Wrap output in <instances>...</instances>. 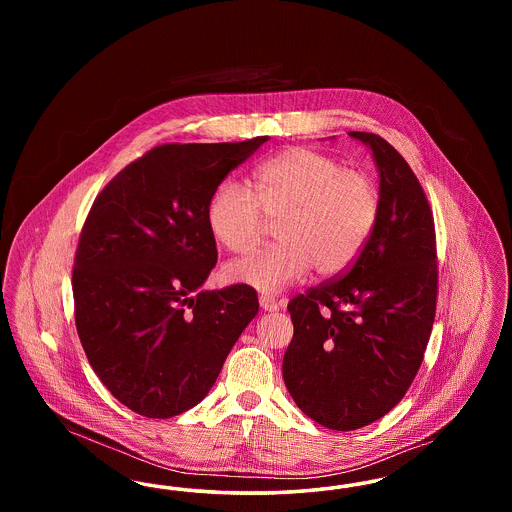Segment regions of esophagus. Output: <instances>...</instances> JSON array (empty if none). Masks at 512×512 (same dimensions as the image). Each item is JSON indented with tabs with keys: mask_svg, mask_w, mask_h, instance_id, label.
I'll return each instance as SVG.
<instances>
[{
	"mask_svg": "<svg viewBox=\"0 0 512 512\" xmlns=\"http://www.w3.org/2000/svg\"><path fill=\"white\" fill-rule=\"evenodd\" d=\"M259 303H261V309L268 311V313L278 311V309L282 307V303H278V301H276L272 295H268V293H261V295H259Z\"/></svg>",
	"mask_w": 512,
	"mask_h": 512,
	"instance_id": "34e87169",
	"label": "esophagus"
}]
</instances>
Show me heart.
Returning <instances> with one entry per match:
<instances>
[{"label": "heart", "instance_id": "heart-1", "mask_svg": "<svg viewBox=\"0 0 512 512\" xmlns=\"http://www.w3.org/2000/svg\"><path fill=\"white\" fill-rule=\"evenodd\" d=\"M253 192L226 180L207 203V226L217 244L247 255L276 222L278 244L230 263V282L280 292L311 268L318 276L343 274L363 253L380 215V192L363 171L315 149L292 147L261 163Z\"/></svg>", "mask_w": 512, "mask_h": 512}]
</instances>
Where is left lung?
<instances>
[{
    "label": "left lung",
    "instance_id": "8db88e82",
    "mask_svg": "<svg viewBox=\"0 0 512 512\" xmlns=\"http://www.w3.org/2000/svg\"><path fill=\"white\" fill-rule=\"evenodd\" d=\"M380 215L363 253L338 278L288 303L293 338L282 374L297 407L351 432L390 413L422 365L438 301L434 215L403 155L372 132Z\"/></svg>",
    "mask_w": 512,
    "mask_h": 512
}]
</instances>
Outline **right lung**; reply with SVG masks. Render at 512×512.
<instances>
[{
    "label": "right lung",
    "instance_id": "1",
    "mask_svg": "<svg viewBox=\"0 0 512 512\" xmlns=\"http://www.w3.org/2000/svg\"><path fill=\"white\" fill-rule=\"evenodd\" d=\"M163 144L126 165L84 220L74 322L103 386L147 418L197 405L259 311L245 284L199 292L217 265L207 203L267 142Z\"/></svg>",
    "mask_w": 512,
    "mask_h": 512
}]
</instances>
